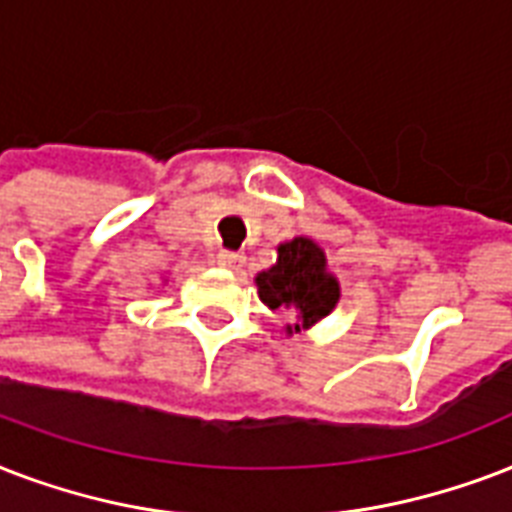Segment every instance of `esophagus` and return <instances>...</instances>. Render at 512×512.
I'll list each match as a JSON object with an SVG mask.
<instances>
[{"mask_svg": "<svg viewBox=\"0 0 512 512\" xmlns=\"http://www.w3.org/2000/svg\"><path fill=\"white\" fill-rule=\"evenodd\" d=\"M245 256H240V253H232V251H221L219 256H216V264L224 269H240L243 267Z\"/></svg>", "mask_w": 512, "mask_h": 512, "instance_id": "esophagus-1", "label": "esophagus"}]
</instances>
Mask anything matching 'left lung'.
I'll return each instance as SVG.
<instances>
[{"instance_id": "1", "label": "left lung", "mask_w": 512, "mask_h": 512, "mask_svg": "<svg viewBox=\"0 0 512 512\" xmlns=\"http://www.w3.org/2000/svg\"><path fill=\"white\" fill-rule=\"evenodd\" d=\"M259 299L269 310L293 312L296 323L285 334L307 331L339 304V280L328 269L326 251L312 237H293L277 245V261L253 277Z\"/></svg>"}]
</instances>
